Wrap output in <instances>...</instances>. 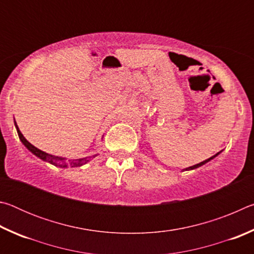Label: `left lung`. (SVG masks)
Returning <instances> with one entry per match:
<instances>
[{
	"label": "left lung",
	"mask_w": 254,
	"mask_h": 254,
	"mask_svg": "<svg viewBox=\"0 0 254 254\" xmlns=\"http://www.w3.org/2000/svg\"><path fill=\"white\" fill-rule=\"evenodd\" d=\"M221 153V151L220 152H217L216 154H214L213 157H210V158H208V159H206V160H204V161H201V162H199V163H197V165H194V166H191V167H188V168H186V169H184V170H192V169H196V168H198V167H200V166H203V165H205L206 162H208V161H210L212 160V159H214L215 157L216 156H218V154Z\"/></svg>",
	"instance_id": "left-lung-1"
}]
</instances>
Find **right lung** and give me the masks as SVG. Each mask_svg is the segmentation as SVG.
<instances>
[{
  "instance_id": "1",
  "label": "right lung",
  "mask_w": 254,
  "mask_h": 254,
  "mask_svg": "<svg viewBox=\"0 0 254 254\" xmlns=\"http://www.w3.org/2000/svg\"><path fill=\"white\" fill-rule=\"evenodd\" d=\"M14 124H15L16 131H18V135L20 137L21 142L24 144V147L27 148L30 152H32L34 156L40 158L41 160L49 162V163H51V165H54L56 167H60V168H67V167H69V166L70 167H80V166L85 165V163H87L92 158L95 157V156H92V157H85V158H80V159H74V160H69L67 162L65 158L53 156V154H49L45 151H41L40 149L34 147V145H32L27 139H25L22 133H21V131L18 127V124H16V122H15V120H14Z\"/></svg>"
}]
</instances>
